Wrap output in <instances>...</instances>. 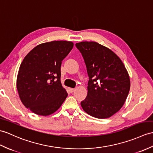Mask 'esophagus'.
<instances>
[{"instance_id": "esophagus-1", "label": "esophagus", "mask_w": 153, "mask_h": 153, "mask_svg": "<svg viewBox=\"0 0 153 153\" xmlns=\"http://www.w3.org/2000/svg\"><path fill=\"white\" fill-rule=\"evenodd\" d=\"M75 91V88H69V91L70 93H73V92Z\"/></svg>"}]
</instances>
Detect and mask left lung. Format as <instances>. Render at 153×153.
I'll list each match as a JSON object with an SVG mask.
<instances>
[{"label":"left lung","mask_w":153,"mask_h":153,"mask_svg":"<svg viewBox=\"0 0 153 153\" xmlns=\"http://www.w3.org/2000/svg\"><path fill=\"white\" fill-rule=\"evenodd\" d=\"M82 55L88 76L87 96L81 102L84 111L98 119L119 111L129 93V75L122 60L108 48L95 42L76 44Z\"/></svg>","instance_id":"8db88e82"}]
</instances>
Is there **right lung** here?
<instances>
[{"mask_svg":"<svg viewBox=\"0 0 153 153\" xmlns=\"http://www.w3.org/2000/svg\"><path fill=\"white\" fill-rule=\"evenodd\" d=\"M73 46L67 41L46 42L32 49L21 62L17 91L23 105L35 114L51 115L65 102L68 93L60 82V66Z\"/></svg>","mask_w":153,"mask_h":153,"instance_id":"obj_1","label":"right lung"}]
</instances>
